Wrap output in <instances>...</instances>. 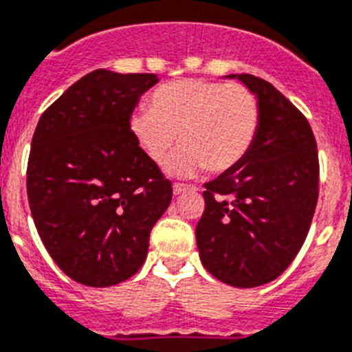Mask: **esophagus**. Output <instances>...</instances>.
Here are the masks:
<instances>
[{
    "mask_svg": "<svg viewBox=\"0 0 352 352\" xmlns=\"http://www.w3.org/2000/svg\"><path fill=\"white\" fill-rule=\"evenodd\" d=\"M186 191H197V186L182 184V182H177V184L173 186V193L175 195H182V193H186Z\"/></svg>",
    "mask_w": 352,
    "mask_h": 352,
    "instance_id": "34e87169",
    "label": "esophagus"
}]
</instances>
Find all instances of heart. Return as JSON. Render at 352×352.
<instances>
[{"label":"heart","mask_w":352,"mask_h":352,"mask_svg":"<svg viewBox=\"0 0 352 352\" xmlns=\"http://www.w3.org/2000/svg\"><path fill=\"white\" fill-rule=\"evenodd\" d=\"M261 120V102L248 87L186 78L155 88L148 109L134 113L129 129L155 164L170 159L179 134L184 148L170 164L172 172L225 173L250 154Z\"/></svg>","instance_id":"b5f03b06"}]
</instances>
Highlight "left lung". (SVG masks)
I'll use <instances>...</instances> for the list:
<instances>
[{
  "label": "left lung",
  "instance_id": "obj_1",
  "mask_svg": "<svg viewBox=\"0 0 352 352\" xmlns=\"http://www.w3.org/2000/svg\"><path fill=\"white\" fill-rule=\"evenodd\" d=\"M243 81L261 102V131L250 154L204 184L197 225L204 267L232 287L273 282L292 264L319 198L317 142L303 113L265 79Z\"/></svg>",
  "mask_w": 352,
  "mask_h": 352
}]
</instances>
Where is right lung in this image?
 I'll list each match as a JSON object with an SVG mask.
<instances>
[{
    "instance_id": "add662e5",
    "label": "right lung",
    "mask_w": 352,
    "mask_h": 352,
    "mask_svg": "<svg viewBox=\"0 0 352 352\" xmlns=\"http://www.w3.org/2000/svg\"><path fill=\"white\" fill-rule=\"evenodd\" d=\"M155 74L97 69L44 113L33 133L26 188L45 250L74 282L111 287L138 273L172 182L129 129Z\"/></svg>"
}]
</instances>
